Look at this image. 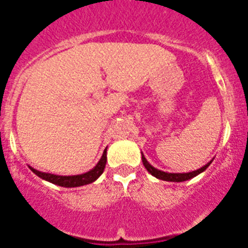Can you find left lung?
Segmentation results:
<instances>
[{
  "mask_svg": "<svg viewBox=\"0 0 248 248\" xmlns=\"http://www.w3.org/2000/svg\"><path fill=\"white\" fill-rule=\"evenodd\" d=\"M141 159H143V164L144 166H145V169L148 170L149 172H150L153 176H155L156 179H160V180H164V181H171V183H183V181H186V180H190V179H192V177L198 176L199 174H201V172H203L206 170V169L209 168L210 164L212 163L211 161H209V163L206 164V165H203L202 168L198 169V170H195V171H190V172H165V171H161V170H159V169L154 168V166L151 165V164H149L148 160L145 159V156H144V154L141 153Z\"/></svg>",
  "mask_w": 248,
  "mask_h": 248,
  "instance_id": "8db88e82",
  "label": "left lung"
}]
</instances>
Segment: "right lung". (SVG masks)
<instances>
[{
	"instance_id": "obj_1",
	"label": "right lung",
	"mask_w": 248,
	"mask_h": 248,
	"mask_svg": "<svg viewBox=\"0 0 248 248\" xmlns=\"http://www.w3.org/2000/svg\"><path fill=\"white\" fill-rule=\"evenodd\" d=\"M105 163H107V149H104V151H103L102 157H100V160L98 161L97 165L94 166L92 170H89V171L84 172V174L63 176V175H54L49 174V172L38 171V170L33 169L32 166H30V169L37 175V176L43 179V180L48 181V183L62 186V187H78V186L88 185V184H92L97 180L98 177H99L100 175L103 174V171H104Z\"/></svg>"
}]
</instances>
